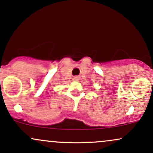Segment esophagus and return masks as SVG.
<instances>
[{"label": "esophagus", "mask_w": 153, "mask_h": 153, "mask_svg": "<svg viewBox=\"0 0 153 153\" xmlns=\"http://www.w3.org/2000/svg\"><path fill=\"white\" fill-rule=\"evenodd\" d=\"M79 79V77L78 76H74V80H75V81H78Z\"/></svg>", "instance_id": "obj_1"}]
</instances>
